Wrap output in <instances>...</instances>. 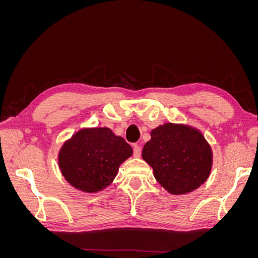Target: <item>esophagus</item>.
Segmentation results:
<instances>
[{"label":"esophagus","mask_w":258,"mask_h":258,"mask_svg":"<svg viewBox=\"0 0 258 258\" xmlns=\"http://www.w3.org/2000/svg\"><path fill=\"white\" fill-rule=\"evenodd\" d=\"M141 153H142L141 146L138 145V144L134 145V155H135V157H140V156H141Z\"/></svg>","instance_id":"obj_1"}]
</instances>
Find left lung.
<instances>
[{
	"instance_id": "8db88e82",
	"label": "left lung",
	"mask_w": 258,
	"mask_h": 258,
	"mask_svg": "<svg viewBox=\"0 0 258 258\" xmlns=\"http://www.w3.org/2000/svg\"><path fill=\"white\" fill-rule=\"evenodd\" d=\"M151 137L142 157L170 194L190 192L207 181L212 151L198 130L168 122L154 129Z\"/></svg>"
}]
</instances>
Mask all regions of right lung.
<instances>
[{"label":"right lung","instance_id":"obj_1","mask_svg":"<svg viewBox=\"0 0 258 258\" xmlns=\"http://www.w3.org/2000/svg\"><path fill=\"white\" fill-rule=\"evenodd\" d=\"M131 155V146L110 128L82 129L62 146L59 167L75 188L96 192L113 182L119 166Z\"/></svg>","mask_w":258,"mask_h":258}]
</instances>
